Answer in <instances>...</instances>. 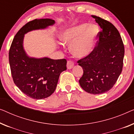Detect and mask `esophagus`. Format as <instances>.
Listing matches in <instances>:
<instances>
[{"label":"esophagus","mask_w":134,"mask_h":134,"mask_svg":"<svg viewBox=\"0 0 134 134\" xmlns=\"http://www.w3.org/2000/svg\"><path fill=\"white\" fill-rule=\"evenodd\" d=\"M74 66V63L71 60H68L67 62V68L70 69H72Z\"/></svg>","instance_id":"obj_1"}]
</instances>
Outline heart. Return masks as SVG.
Wrapping results in <instances>:
<instances>
[{"instance_id":"b5f03b06","label":"heart","mask_w":134,"mask_h":134,"mask_svg":"<svg viewBox=\"0 0 134 134\" xmlns=\"http://www.w3.org/2000/svg\"><path fill=\"white\" fill-rule=\"evenodd\" d=\"M97 31L95 25L81 24L64 31L60 39L64 44L71 43L69 48L74 55L84 57L92 51Z\"/></svg>"}]
</instances>
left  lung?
<instances>
[{
  "mask_svg": "<svg viewBox=\"0 0 134 134\" xmlns=\"http://www.w3.org/2000/svg\"><path fill=\"white\" fill-rule=\"evenodd\" d=\"M91 16L102 31L98 33L99 40L93 51L77 62L83 69L79 83L86 92L100 94L109 91L121 74L125 48L114 25L96 15Z\"/></svg>",
  "mask_w": 134,
  "mask_h": 134,
  "instance_id": "left-lung-1",
  "label": "left lung"
}]
</instances>
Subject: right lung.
I'll return each instance as SVG.
<instances>
[{"label":"right lung","instance_id":"add662e5","mask_svg":"<svg viewBox=\"0 0 134 134\" xmlns=\"http://www.w3.org/2000/svg\"><path fill=\"white\" fill-rule=\"evenodd\" d=\"M50 19H34L25 24L14 36L9 51L11 75L15 85L27 96L39 100L55 91L62 72L66 70V60L30 57L25 53L24 35L32 30L53 25Z\"/></svg>","mask_w":134,"mask_h":134}]
</instances>
